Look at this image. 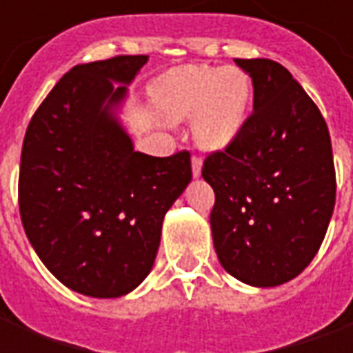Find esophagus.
<instances>
[{"label": "esophagus", "instance_id": "obj_1", "mask_svg": "<svg viewBox=\"0 0 353 353\" xmlns=\"http://www.w3.org/2000/svg\"><path fill=\"white\" fill-rule=\"evenodd\" d=\"M191 166H192V176L200 177V174H202V159H200V157H192Z\"/></svg>", "mask_w": 353, "mask_h": 353}]
</instances>
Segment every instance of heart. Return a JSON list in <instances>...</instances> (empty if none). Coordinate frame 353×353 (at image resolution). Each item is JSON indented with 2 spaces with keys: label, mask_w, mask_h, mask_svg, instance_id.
<instances>
[{
  "label": "heart",
  "mask_w": 353,
  "mask_h": 353,
  "mask_svg": "<svg viewBox=\"0 0 353 353\" xmlns=\"http://www.w3.org/2000/svg\"><path fill=\"white\" fill-rule=\"evenodd\" d=\"M250 100V79L236 68L181 65L153 87L157 111L172 123L194 119V138L204 149H223L234 141Z\"/></svg>",
  "instance_id": "obj_1"
}]
</instances>
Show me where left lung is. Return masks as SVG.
Instances as JSON below:
<instances>
[{
    "label": "left lung",
    "mask_w": 353,
    "mask_h": 353,
    "mask_svg": "<svg viewBox=\"0 0 353 353\" xmlns=\"http://www.w3.org/2000/svg\"><path fill=\"white\" fill-rule=\"evenodd\" d=\"M253 81V113L225 151L208 154L214 245L223 268L255 288L293 280L325 238L336 196L325 119L268 58L234 60Z\"/></svg>",
    "instance_id": "left-lung-1"
}]
</instances>
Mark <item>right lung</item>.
Wrapping results in <instances>:
<instances>
[{
	"label": "right lung",
	"mask_w": 353,
	"mask_h": 353,
	"mask_svg": "<svg viewBox=\"0 0 353 353\" xmlns=\"http://www.w3.org/2000/svg\"><path fill=\"white\" fill-rule=\"evenodd\" d=\"M145 62L138 54L72 68L24 136L20 219L43 265L81 295L115 299L145 280L164 215L192 177L189 151H134L117 119Z\"/></svg>",
	"instance_id": "right-lung-1"
}]
</instances>
